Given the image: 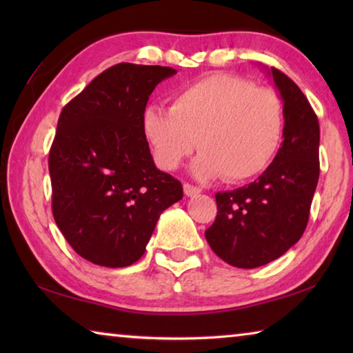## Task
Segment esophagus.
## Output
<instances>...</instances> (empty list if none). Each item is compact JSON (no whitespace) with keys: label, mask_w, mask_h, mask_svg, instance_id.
Returning <instances> with one entry per match:
<instances>
[{"label":"esophagus","mask_w":353,"mask_h":353,"mask_svg":"<svg viewBox=\"0 0 353 353\" xmlns=\"http://www.w3.org/2000/svg\"><path fill=\"white\" fill-rule=\"evenodd\" d=\"M183 193L187 194L188 198H193V196L201 193V188L194 187V185H190V183H183Z\"/></svg>","instance_id":"esophagus-1"}]
</instances>
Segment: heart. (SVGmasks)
Listing matches in <instances>:
<instances>
[{"label":"heart","mask_w":353,"mask_h":353,"mask_svg":"<svg viewBox=\"0 0 353 353\" xmlns=\"http://www.w3.org/2000/svg\"><path fill=\"white\" fill-rule=\"evenodd\" d=\"M141 129L163 170L179 168L198 146L196 176L210 181L224 174L225 181L241 182L265 171L276 157L285 107L272 88L216 73L182 87L171 107H146Z\"/></svg>","instance_id":"obj_1"}]
</instances>
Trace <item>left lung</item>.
I'll return each instance as SVG.
<instances>
[{
    "instance_id": "left-lung-1",
    "label": "left lung",
    "mask_w": 353,
    "mask_h": 353,
    "mask_svg": "<svg viewBox=\"0 0 353 353\" xmlns=\"http://www.w3.org/2000/svg\"><path fill=\"white\" fill-rule=\"evenodd\" d=\"M266 71L285 107L282 148L256 181L216 193V219L205 230L213 252L243 270L277 260L301 240L319 179L318 117L288 76Z\"/></svg>"
}]
</instances>
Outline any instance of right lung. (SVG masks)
Masks as SVG:
<instances>
[{"mask_svg": "<svg viewBox=\"0 0 353 353\" xmlns=\"http://www.w3.org/2000/svg\"><path fill=\"white\" fill-rule=\"evenodd\" d=\"M176 73L113 65L59 117L48 160L52 214L70 246L94 265H132L162 212L182 199V183L157 170L141 129L149 94Z\"/></svg>", "mask_w": 353, "mask_h": 353, "instance_id": "obj_1", "label": "right lung"}]
</instances>
